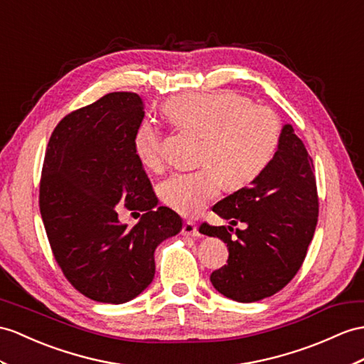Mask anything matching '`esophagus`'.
<instances>
[{"mask_svg": "<svg viewBox=\"0 0 364 364\" xmlns=\"http://www.w3.org/2000/svg\"><path fill=\"white\" fill-rule=\"evenodd\" d=\"M182 235H183V236H193V237H199V236H200L198 225L194 224V223H190V220H187V223L183 224V227H182Z\"/></svg>", "mask_w": 364, "mask_h": 364, "instance_id": "34e87169", "label": "esophagus"}]
</instances>
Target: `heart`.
Segmentation results:
<instances>
[{
  "label": "heart",
  "mask_w": 364,
  "mask_h": 364,
  "mask_svg": "<svg viewBox=\"0 0 364 364\" xmlns=\"http://www.w3.org/2000/svg\"><path fill=\"white\" fill-rule=\"evenodd\" d=\"M165 112L176 127L202 136L199 170L176 173L161 187L162 200L183 216L199 215L224 182L241 188L255 181L279 145L278 115L235 92L181 95L165 105ZM132 145L145 166L164 165L162 136L149 120L140 123Z\"/></svg>",
  "instance_id": "obj_1"
}]
</instances>
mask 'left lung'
<instances>
[{"label":"left lung","mask_w":364,"mask_h":364,"mask_svg":"<svg viewBox=\"0 0 364 364\" xmlns=\"http://www.w3.org/2000/svg\"><path fill=\"white\" fill-rule=\"evenodd\" d=\"M314 162L291 125L281 131L278 151L269 166L250 182L219 200L213 211L245 230L202 224L199 232L228 247L227 265L211 273L219 294L253 303L286 287L303 264L318 220Z\"/></svg>","instance_id":"8db88e82"}]
</instances>
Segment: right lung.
Masks as SVG:
<instances>
[{
    "label": "right lung",
    "instance_id": "right-lung-1",
    "mask_svg": "<svg viewBox=\"0 0 364 364\" xmlns=\"http://www.w3.org/2000/svg\"><path fill=\"white\" fill-rule=\"evenodd\" d=\"M145 117L134 92H111L68 114L49 139L40 181V213L66 279L99 303L122 304L154 278V250L182 230V219L157 207L153 185L134 151ZM144 210L134 228L117 205Z\"/></svg>",
    "mask_w": 364,
    "mask_h": 364
}]
</instances>
